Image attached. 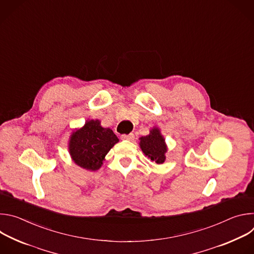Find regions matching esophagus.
Segmentation results:
<instances>
[{
  "label": "esophagus",
  "mask_w": 254,
  "mask_h": 254,
  "mask_svg": "<svg viewBox=\"0 0 254 254\" xmlns=\"http://www.w3.org/2000/svg\"><path fill=\"white\" fill-rule=\"evenodd\" d=\"M123 139H127V140H133L134 139V134L133 133H128V134H123L122 135Z\"/></svg>",
  "instance_id": "1"
}]
</instances>
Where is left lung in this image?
Here are the masks:
<instances>
[{
  "mask_svg": "<svg viewBox=\"0 0 254 254\" xmlns=\"http://www.w3.org/2000/svg\"><path fill=\"white\" fill-rule=\"evenodd\" d=\"M139 139V146L144 155L157 164H163L165 162V153L167 152V149L165 139L158 128H153L149 135L141 136Z\"/></svg>",
  "mask_w": 254,
  "mask_h": 254,
  "instance_id": "left-lung-1",
  "label": "left lung"
}]
</instances>
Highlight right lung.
Masks as SVG:
<instances>
[{
  "label": "right lung",
  "instance_id": "1",
  "mask_svg": "<svg viewBox=\"0 0 254 254\" xmlns=\"http://www.w3.org/2000/svg\"><path fill=\"white\" fill-rule=\"evenodd\" d=\"M118 141V136L111 128L101 127L99 121H90L72 133L69 152L76 165L95 171L101 167L105 155Z\"/></svg>",
  "mask_w": 254,
  "mask_h": 254
}]
</instances>
